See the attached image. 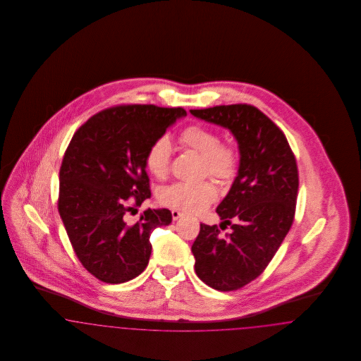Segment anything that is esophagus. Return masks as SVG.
Masks as SVG:
<instances>
[{
  "label": "esophagus",
  "mask_w": 361,
  "mask_h": 361,
  "mask_svg": "<svg viewBox=\"0 0 361 361\" xmlns=\"http://www.w3.org/2000/svg\"><path fill=\"white\" fill-rule=\"evenodd\" d=\"M184 216V214L183 212H180L178 209H173L172 211V218L173 221H178V219H181Z\"/></svg>",
  "instance_id": "obj_1"
}]
</instances>
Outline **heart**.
<instances>
[{"mask_svg": "<svg viewBox=\"0 0 361 361\" xmlns=\"http://www.w3.org/2000/svg\"><path fill=\"white\" fill-rule=\"evenodd\" d=\"M180 143L202 157L203 171L221 180L231 178L238 166V153L231 145H221L218 135L206 127L190 126L180 134ZM172 143L168 137L155 139L149 147L145 164L157 178L169 172ZM159 202L184 212H200L218 197V189L211 181L174 183L159 192Z\"/></svg>", "mask_w": 361, "mask_h": 361, "instance_id": "heart-1", "label": "heart"}]
</instances>
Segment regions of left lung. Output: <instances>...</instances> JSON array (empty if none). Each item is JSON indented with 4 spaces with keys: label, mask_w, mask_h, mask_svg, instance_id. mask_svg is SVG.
<instances>
[{
    "label": "left lung",
    "mask_w": 361,
    "mask_h": 361,
    "mask_svg": "<svg viewBox=\"0 0 361 361\" xmlns=\"http://www.w3.org/2000/svg\"><path fill=\"white\" fill-rule=\"evenodd\" d=\"M227 128L238 143L237 177L216 212L222 222L200 224L192 245L196 275L218 291H234L262 274L291 228L299 188L296 159L283 131L247 104L190 109ZM230 225L232 231L220 234Z\"/></svg>",
    "instance_id": "1"
}]
</instances>
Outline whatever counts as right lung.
<instances>
[{
	"instance_id": "obj_1",
	"label": "right lung",
	"mask_w": 361,
	"mask_h": 361,
	"mask_svg": "<svg viewBox=\"0 0 361 361\" xmlns=\"http://www.w3.org/2000/svg\"><path fill=\"white\" fill-rule=\"evenodd\" d=\"M183 108L121 105L102 111L70 140L59 171L58 211L86 271L109 284L140 275L152 255L150 234L172 222L166 208L146 209L137 224L127 212L152 196L145 158ZM128 197L135 200L128 202Z\"/></svg>"
}]
</instances>
